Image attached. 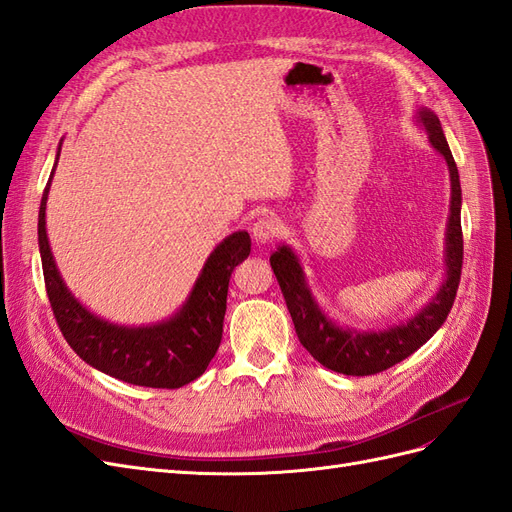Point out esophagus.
I'll use <instances>...</instances> for the list:
<instances>
[{"instance_id": "1", "label": "esophagus", "mask_w": 512, "mask_h": 512, "mask_svg": "<svg viewBox=\"0 0 512 512\" xmlns=\"http://www.w3.org/2000/svg\"><path fill=\"white\" fill-rule=\"evenodd\" d=\"M279 231H281V221H279V218L266 214V216H259L257 221L253 223L251 236H253L255 242H268V240L279 236Z\"/></svg>"}]
</instances>
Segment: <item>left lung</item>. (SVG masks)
<instances>
[{
    "mask_svg": "<svg viewBox=\"0 0 512 512\" xmlns=\"http://www.w3.org/2000/svg\"><path fill=\"white\" fill-rule=\"evenodd\" d=\"M418 122L425 126L433 148L440 152L450 173V216L446 229V281L425 309H420L410 321L388 330L358 332L341 328L319 309L298 255L289 246H279L270 257V266L281 285L283 298L294 321L300 343L319 364L343 375H375L412 356L425 345L446 321L455 302L461 266H463V233H461V182L455 158L448 148L444 130L431 109L418 111Z\"/></svg>",
    "mask_w": 512,
    "mask_h": 512,
    "instance_id": "obj_1",
    "label": "left lung"
}]
</instances>
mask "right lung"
I'll use <instances>...</instances> for the list:
<instances>
[{"label":"right lung","mask_w":512,"mask_h":512,"mask_svg":"<svg viewBox=\"0 0 512 512\" xmlns=\"http://www.w3.org/2000/svg\"><path fill=\"white\" fill-rule=\"evenodd\" d=\"M57 148V158H60ZM55 158V165H57ZM53 178V171H51ZM45 186L38 212V246L45 287L64 339L90 367L145 388H180L208 369L223 339L231 272L251 253V236L236 231L210 253L182 309L154 326H118L90 313L70 294L47 238Z\"/></svg>","instance_id":"right-lung-1"}]
</instances>
